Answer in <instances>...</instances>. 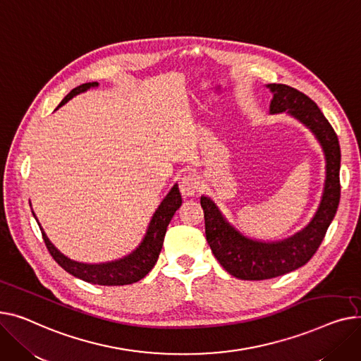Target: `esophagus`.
I'll use <instances>...</instances> for the list:
<instances>
[{"label": "esophagus", "mask_w": 361, "mask_h": 361, "mask_svg": "<svg viewBox=\"0 0 361 361\" xmlns=\"http://www.w3.org/2000/svg\"><path fill=\"white\" fill-rule=\"evenodd\" d=\"M179 188H180V192L183 197H194L197 195L198 189H200V182L198 178L192 173H186L180 182H179Z\"/></svg>", "instance_id": "esophagus-1"}]
</instances>
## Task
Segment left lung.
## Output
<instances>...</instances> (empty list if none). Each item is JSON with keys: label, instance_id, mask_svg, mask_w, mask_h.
Returning <instances> with one entry per match:
<instances>
[{"label": "left lung", "instance_id": "1", "mask_svg": "<svg viewBox=\"0 0 361 361\" xmlns=\"http://www.w3.org/2000/svg\"><path fill=\"white\" fill-rule=\"evenodd\" d=\"M272 92L269 114L287 112L300 121L321 142L326 160V179L322 200L312 221L294 236L279 242H259L243 236L221 214L214 201L201 197L205 236L221 267L240 280H268L280 277L307 264L321 246L336 214L341 197V152L338 137L317 104L298 89L286 84H268Z\"/></svg>", "mask_w": 361, "mask_h": 361}]
</instances>
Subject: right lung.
<instances>
[{"mask_svg": "<svg viewBox=\"0 0 361 361\" xmlns=\"http://www.w3.org/2000/svg\"><path fill=\"white\" fill-rule=\"evenodd\" d=\"M99 82H84L81 86L73 89L66 97L62 99L58 108L62 104H66L70 99L74 96L89 90L90 87H97ZM182 205V197L179 192L178 185H173L171 192L166 195V198L161 201L156 213L152 217L150 224H148L147 233L140 243V246L133 250L130 255H126L121 259L111 261V262H103V264H82L70 259L68 257L61 253L52 242L48 239L47 233L44 231L40 226L42 236H44L45 245L52 255V258L58 262L59 267H62L67 272H70L74 277L87 281L92 284L99 286H126L133 284L144 279L145 275L152 271V268L156 265L160 250L163 246L166 228L171 223L172 217L175 216L176 209ZM33 213V211H32ZM35 216V213H33ZM36 219V216H35ZM37 220V219H36ZM39 224V221H37Z\"/></svg>", "mask_w": 361, "mask_h": 361, "instance_id": "obj_1", "label": "right lung"}]
</instances>
